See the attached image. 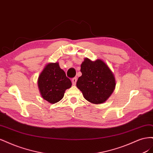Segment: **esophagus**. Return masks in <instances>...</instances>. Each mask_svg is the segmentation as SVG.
<instances>
[{"label": "esophagus", "mask_w": 153, "mask_h": 153, "mask_svg": "<svg viewBox=\"0 0 153 153\" xmlns=\"http://www.w3.org/2000/svg\"><path fill=\"white\" fill-rule=\"evenodd\" d=\"M76 80H77V79H76V78H72V83H73V84L75 85H76Z\"/></svg>", "instance_id": "obj_1"}]
</instances>
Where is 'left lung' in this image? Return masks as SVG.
Returning a JSON list of instances; mask_svg holds the SVG:
<instances>
[{
	"mask_svg": "<svg viewBox=\"0 0 153 153\" xmlns=\"http://www.w3.org/2000/svg\"><path fill=\"white\" fill-rule=\"evenodd\" d=\"M82 76L76 87L84 98L93 104H101L108 99L115 87V79L108 66L101 59L92 61L85 58L81 64Z\"/></svg>",
	"mask_w": 153,
	"mask_h": 153,
	"instance_id": "8db88e82",
	"label": "left lung"
}]
</instances>
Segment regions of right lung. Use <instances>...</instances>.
Instances as JSON below:
<instances>
[{
    "label": "right lung",
    "instance_id": "1",
    "mask_svg": "<svg viewBox=\"0 0 153 153\" xmlns=\"http://www.w3.org/2000/svg\"><path fill=\"white\" fill-rule=\"evenodd\" d=\"M38 84L41 96L52 104L61 100L65 91L72 85L58 62L49 63L45 67L39 76Z\"/></svg>",
    "mask_w": 153,
    "mask_h": 153
}]
</instances>
